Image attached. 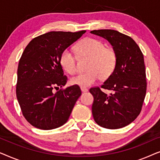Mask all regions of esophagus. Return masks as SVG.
<instances>
[{"instance_id": "34e87169", "label": "esophagus", "mask_w": 160, "mask_h": 160, "mask_svg": "<svg viewBox=\"0 0 160 160\" xmlns=\"http://www.w3.org/2000/svg\"><path fill=\"white\" fill-rule=\"evenodd\" d=\"M81 90L82 91V92H88V89H87V87H81Z\"/></svg>"}]
</instances>
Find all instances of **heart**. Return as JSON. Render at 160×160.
<instances>
[{"label": "heart", "mask_w": 160, "mask_h": 160, "mask_svg": "<svg viewBox=\"0 0 160 160\" xmlns=\"http://www.w3.org/2000/svg\"><path fill=\"white\" fill-rule=\"evenodd\" d=\"M76 50L80 57L89 58L87 65L88 71L79 73L71 78L72 84L86 87L95 84L101 76L106 78L113 73L117 64V54L111 47H106L101 41L86 38L76 46ZM61 66L65 71L73 74L76 69V56L73 50L66 48L61 52Z\"/></svg>", "instance_id": "obj_1"}]
</instances>
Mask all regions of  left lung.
<instances>
[{"label":"left lung","instance_id":"8db88e82","mask_svg":"<svg viewBox=\"0 0 160 160\" xmlns=\"http://www.w3.org/2000/svg\"><path fill=\"white\" fill-rule=\"evenodd\" d=\"M90 32L106 38L117 54L114 71L100 87L111 91L110 95L98 87L89 89L94 97L93 118L102 128H124L140 114L145 99L147 83L143 54L131 37L117 30H95Z\"/></svg>","mask_w":160,"mask_h":160}]
</instances>
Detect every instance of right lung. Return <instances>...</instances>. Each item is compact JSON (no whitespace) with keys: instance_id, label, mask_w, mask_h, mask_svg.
<instances>
[{"instance_id":"1","label":"right lung","mask_w":160,"mask_h":160,"mask_svg":"<svg viewBox=\"0 0 160 160\" xmlns=\"http://www.w3.org/2000/svg\"><path fill=\"white\" fill-rule=\"evenodd\" d=\"M85 32H49L34 38L24 50L17 69L16 94L24 117L35 128L52 130L68 120L82 91L73 85L54 92L68 81L60 57Z\"/></svg>"}]
</instances>
